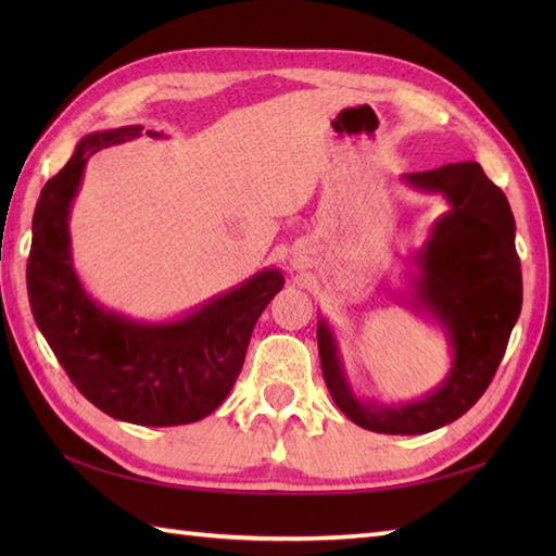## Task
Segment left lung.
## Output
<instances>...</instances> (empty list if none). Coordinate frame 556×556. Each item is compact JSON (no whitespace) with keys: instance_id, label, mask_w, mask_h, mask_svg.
I'll list each match as a JSON object with an SVG mask.
<instances>
[{"instance_id":"left-lung-1","label":"left lung","mask_w":556,"mask_h":556,"mask_svg":"<svg viewBox=\"0 0 556 556\" xmlns=\"http://www.w3.org/2000/svg\"><path fill=\"white\" fill-rule=\"evenodd\" d=\"M404 181L448 203L413 255L416 275H410V305L430 315L452 346V368L442 384L406 404L361 399L346 377L332 327L325 317L317 320V349L334 404L349 420L382 434L432 432L464 416L497 372L523 303L509 200L480 164H444L404 174Z\"/></svg>"}]
</instances>
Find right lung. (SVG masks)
I'll return each instance as SVG.
<instances>
[{
	"label": "right lung",
	"instance_id": "1",
	"mask_svg": "<svg viewBox=\"0 0 556 556\" xmlns=\"http://www.w3.org/2000/svg\"><path fill=\"white\" fill-rule=\"evenodd\" d=\"M138 136L143 126L86 136L64 169L45 184L33 215L26 281L35 323L78 392L116 420L169 428L210 416L227 399L257 317L285 277L275 267L263 269L164 323L134 320L92 301L71 257V203L88 160Z\"/></svg>",
	"mask_w": 556,
	"mask_h": 556
}]
</instances>
